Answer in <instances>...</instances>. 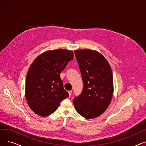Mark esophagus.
<instances>
[{
	"instance_id": "34e87169",
	"label": "esophagus",
	"mask_w": 146,
	"mask_h": 146,
	"mask_svg": "<svg viewBox=\"0 0 146 146\" xmlns=\"http://www.w3.org/2000/svg\"><path fill=\"white\" fill-rule=\"evenodd\" d=\"M68 94H69V95H71V94H72V90H68Z\"/></svg>"
}]
</instances>
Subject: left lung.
<instances>
[{"mask_svg":"<svg viewBox=\"0 0 146 146\" xmlns=\"http://www.w3.org/2000/svg\"><path fill=\"white\" fill-rule=\"evenodd\" d=\"M83 82L80 96L73 104L81 116L93 119L103 113L109 106L113 93V75L110 63L95 50L74 51Z\"/></svg>","mask_w":146,"mask_h":146,"instance_id":"8db88e82","label":"left lung"}]
</instances>
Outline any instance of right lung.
Returning <instances> with one entry per match:
<instances>
[{"instance_id": "right-lung-1", "label": "right lung", "mask_w": 146, "mask_h": 146, "mask_svg": "<svg viewBox=\"0 0 146 146\" xmlns=\"http://www.w3.org/2000/svg\"><path fill=\"white\" fill-rule=\"evenodd\" d=\"M73 57L72 51L48 50L38 56L30 66L26 78L25 98L30 108L38 115H50L69 96L60 74Z\"/></svg>"}]
</instances>
